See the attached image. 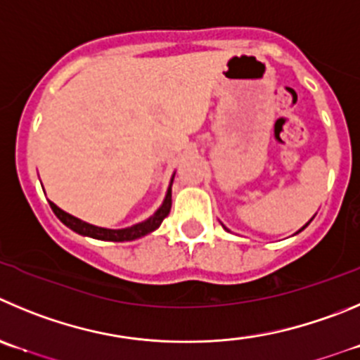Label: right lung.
I'll use <instances>...</instances> for the list:
<instances>
[{"label": "right lung", "mask_w": 360, "mask_h": 360, "mask_svg": "<svg viewBox=\"0 0 360 360\" xmlns=\"http://www.w3.org/2000/svg\"><path fill=\"white\" fill-rule=\"evenodd\" d=\"M53 213L60 218V221H63L69 229H72L74 233L83 234V236L96 238V240H106V241H131L136 240V238H142L146 234L153 233L158 227L161 226V221L169 217L170 207H172V193H170V188L167 191V197H165L163 204H161L160 210L149 218V220L142 221V224H136L133 227H127V229H103V227L90 226L86 221H82L79 218L72 217V214L65 213V211L60 210L58 206H55L53 202H49Z\"/></svg>", "instance_id": "right-lung-1"}]
</instances>
